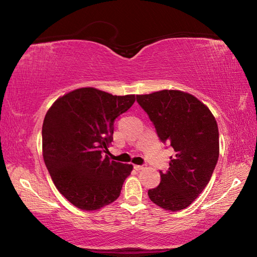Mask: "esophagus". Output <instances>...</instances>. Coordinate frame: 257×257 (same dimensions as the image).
I'll return each instance as SVG.
<instances>
[{
    "label": "esophagus",
    "instance_id": "1",
    "mask_svg": "<svg viewBox=\"0 0 257 257\" xmlns=\"http://www.w3.org/2000/svg\"><path fill=\"white\" fill-rule=\"evenodd\" d=\"M145 167H146L145 165H135V169H136V170H137V171L143 170V169H144Z\"/></svg>",
    "mask_w": 257,
    "mask_h": 257
}]
</instances>
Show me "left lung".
Listing matches in <instances>:
<instances>
[{
    "label": "left lung",
    "instance_id": "obj_1",
    "mask_svg": "<svg viewBox=\"0 0 257 257\" xmlns=\"http://www.w3.org/2000/svg\"><path fill=\"white\" fill-rule=\"evenodd\" d=\"M163 144L176 151L161 181L148 191L149 199L165 210L188 207L209 183L219 159V128L210 109L180 90L137 95Z\"/></svg>",
    "mask_w": 257,
    "mask_h": 257
}]
</instances>
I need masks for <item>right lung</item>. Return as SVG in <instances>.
<instances>
[{
    "label": "right lung",
    "instance_id": "obj_1",
    "mask_svg": "<svg viewBox=\"0 0 257 257\" xmlns=\"http://www.w3.org/2000/svg\"><path fill=\"white\" fill-rule=\"evenodd\" d=\"M135 95L113 96L91 87L68 92L48 109L42 128L43 158L57 190L70 203L92 211L121 192L133 165L111 161L113 122Z\"/></svg>",
    "mask_w": 257,
    "mask_h": 257
}]
</instances>
